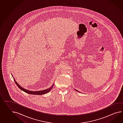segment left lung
<instances>
[{"label": "left lung", "mask_w": 123, "mask_h": 123, "mask_svg": "<svg viewBox=\"0 0 123 123\" xmlns=\"http://www.w3.org/2000/svg\"><path fill=\"white\" fill-rule=\"evenodd\" d=\"M75 91H78V92H79V91H78V90H75Z\"/></svg>", "instance_id": "obj_1"}]
</instances>
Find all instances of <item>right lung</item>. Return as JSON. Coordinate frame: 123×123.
<instances>
[{"instance_id": "add662e5", "label": "right lung", "mask_w": 123, "mask_h": 123, "mask_svg": "<svg viewBox=\"0 0 123 123\" xmlns=\"http://www.w3.org/2000/svg\"><path fill=\"white\" fill-rule=\"evenodd\" d=\"M13 79H14V81L15 82L16 84V85L17 86L20 90H21L22 91H24V92H25L26 93L29 94H31V95H43V94L47 93L49 92L51 90V89L54 87V83H53V85H52V86H51L49 88H47L46 89H45L44 90H42V91L41 90V91H29V90H28L27 89H25V88L21 87L20 85H19V84L17 83V82H16V81L15 80V79H14V78H13Z\"/></svg>"}]
</instances>
